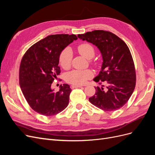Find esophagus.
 I'll list each match as a JSON object with an SVG mask.
<instances>
[{"mask_svg":"<svg viewBox=\"0 0 155 155\" xmlns=\"http://www.w3.org/2000/svg\"><path fill=\"white\" fill-rule=\"evenodd\" d=\"M70 87H71V88H81L83 87L81 85H72L70 86Z\"/></svg>","mask_w":155,"mask_h":155,"instance_id":"obj_1","label":"esophagus"}]
</instances>
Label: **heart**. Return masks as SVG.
Masks as SVG:
<instances>
[{"label":"heart","mask_w":155,"mask_h":155,"mask_svg":"<svg viewBox=\"0 0 155 155\" xmlns=\"http://www.w3.org/2000/svg\"><path fill=\"white\" fill-rule=\"evenodd\" d=\"M79 53L83 57L90 59L92 58L95 54V51L93 46L90 44L83 43L78 47ZM72 57V51L70 49L66 48L62 51L59 56V64L64 69H67L70 67ZM93 74L90 70H74L70 72L66 75V80L68 83L74 85H83L88 79H91Z\"/></svg>","instance_id":"1"}]
</instances>
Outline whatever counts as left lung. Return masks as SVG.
<instances>
[{
  "instance_id": "1",
  "label": "left lung",
  "mask_w": 155,
  "mask_h": 155,
  "mask_svg": "<svg viewBox=\"0 0 155 155\" xmlns=\"http://www.w3.org/2000/svg\"><path fill=\"white\" fill-rule=\"evenodd\" d=\"M78 37L97 46L103 59L94 81L104 84L94 87L96 93L89 101L105 111L120 109L132 95L136 85L134 64L127 45L115 34L104 30L88 31Z\"/></svg>"
}]
</instances>
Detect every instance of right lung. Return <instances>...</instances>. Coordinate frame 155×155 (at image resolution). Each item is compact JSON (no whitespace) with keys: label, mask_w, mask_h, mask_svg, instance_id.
Wrapping results in <instances>:
<instances>
[{"label":"right lung","mask_w":155,"mask_h":155,"mask_svg":"<svg viewBox=\"0 0 155 155\" xmlns=\"http://www.w3.org/2000/svg\"><path fill=\"white\" fill-rule=\"evenodd\" d=\"M76 35H50L37 42L27 50L22 59L19 83L27 102L40 114L51 116L66 108L72 90L68 84L59 87V91L51 83L60 74L59 56L74 41Z\"/></svg>","instance_id":"1"}]
</instances>
